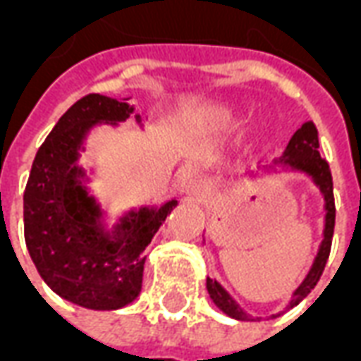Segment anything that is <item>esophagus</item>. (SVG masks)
I'll list each match as a JSON object with an SVG mask.
<instances>
[{
    "label": "esophagus",
    "instance_id": "obj_1",
    "mask_svg": "<svg viewBox=\"0 0 361 361\" xmlns=\"http://www.w3.org/2000/svg\"><path fill=\"white\" fill-rule=\"evenodd\" d=\"M212 195L211 185L204 180H191L185 185V197L189 201H195V203H207Z\"/></svg>",
    "mask_w": 361,
    "mask_h": 361
}]
</instances>
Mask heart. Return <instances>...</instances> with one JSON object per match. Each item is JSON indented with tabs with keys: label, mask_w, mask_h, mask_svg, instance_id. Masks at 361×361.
<instances>
[{
	"label": "heart",
	"mask_w": 361,
	"mask_h": 361,
	"mask_svg": "<svg viewBox=\"0 0 361 361\" xmlns=\"http://www.w3.org/2000/svg\"><path fill=\"white\" fill-rule=\"evenodd\" d=\"M216 119H219L222 126H234L235 123V116L232 110H222L219 116H216Z\"/></svg>",
	"instance_id": "1"
}]
</instances>
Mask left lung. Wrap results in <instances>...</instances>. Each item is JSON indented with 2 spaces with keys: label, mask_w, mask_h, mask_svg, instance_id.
I'll return each instance as SVG.
<instances>
[{
  "label": "left lung",
  "mask_w": 361,
  "mask_h": 361,
  "mask_svg": "<svg viewBox=\"0 0 361 361\" xmlns=\"http://www.w3.org/2000/svg\"><path fill=\"white\" fill-rule=\"evenodd\" d=\"M263 173H300L313 181V185L319 189V193L323 197V209H325V220H323V240L319 243L317 255L311 263V269L305 274V279L300 282V286L292 292V298L288 302L286 310H292L298 303L302 302L305 295L310 294L315 288V284L321 279V274L325 271L326 259L331 253V243H333L334 232V197H333V176L331 168L326 164V160L319 154V137L317 129L313 126V121H305L294 137L288 142L286 150L280 160L274 164L263 168ZM250 180H257L261 173H250ZM207 290L209 295L222 313H226L228 317L238 319V321H261L263 317H253L247 311L243 310L240 303L235 302L234 295L228 292L226 288L220 284L216 279L207 276ZM282 311V313H284ZM280 313L271 315V319L279 317Z\"/></svg>",
  "instance_id": "obj_1"
}]
</instances>
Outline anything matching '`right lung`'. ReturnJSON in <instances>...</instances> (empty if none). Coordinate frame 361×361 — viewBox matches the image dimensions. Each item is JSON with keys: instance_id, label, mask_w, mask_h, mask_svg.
<instances>
[{"instance_id": "add662e5", "label": "right lung", "mask_w": 361, "mask_h": 361, "mask_svg": "<svg viewBox=\"0 0 361 361\" xmlns=\"http://www.w3.org/2000/svg\"><path fill=\"white\" fill-rule=\"evenodd\" d=\"M129 98L89 94L59 118L36 152L25 189V242L44 282L67 302L87 310L114 311L141 294L145 250L166 216L173 197L160 207H139L110 224L108 211L89 189L81 166L87 137L98 126L118 127L141 114Z\"/></svg>"}]
</instances>
